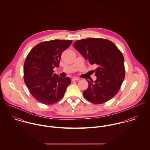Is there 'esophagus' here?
I'll list each match as a JSON object with an SVG mask.
<instances>
[{"label": "esophagus", "mask_w": 150, "mask_h": 150, "mask_svg": "<svg viewBox=\"0 0 150 150\" xmlns=\"http://www.w3.org/2000/svg\"><path fill=\"white\" fill-rule=\"evenodd\" d=\"M80 79L79 78H76V77H73L72 79H71V81H79Z\"/></svg>", "instance_id": "34e87169"}]
</instances>
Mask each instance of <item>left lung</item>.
Here are the masks:
<instances>
[{"mask_svg": "<svg viewBox=\"0 0 150 150\" xmlns=\"http://www.w3.org/2000/svg\"><path fill=\"white\" fill-rule=\"evenodd\" d=\"M74 47L91 64L97 79L95 83L87 80L88 88L83 92L87 100L102 104L115 96L125 78L124 58L121 51L112 42L102 38H88L76 41Z\"/></svg>", "mask_w": 150, "mask_h": 150, "instance_id": "8db88e82", "label": "left lung"}]
</instances>
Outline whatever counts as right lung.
<instances>
[{
    "instance_id": "obj_1",
    "label": "right lung",
    "mask_w": 150,
    "mask_h": 150,
    "mask_svg": "<svg viewBox=\"0 0 150 150\" xmlns=\"http://www.w3.org/2000/svg\"><path fill=\"white\" fill-rule=\"evenodd\" d=\"M72 40H54L35 45L28 54L23 65L24 82L32 96L40 103L50 105L64 96L71 83L69 77L62 78L54 73L59 67L62 53Z\"/></svg>"
}]
</instances>
